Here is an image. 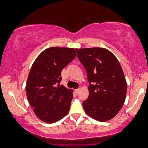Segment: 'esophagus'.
Wrapping results in <instances>:
<instances>
[{"label":"esophagus","instance_id":"34e87169","mask_svg":"<svg viewBox=\"0 0 148 148\" xmlns=\"http://www.w3.org/2000/svg\"><path fill=\"white\" fill-rule=\"evenodd\" d=\"M79 89H76V90H75V92H76V93H77V92H79Z\"/></svg>","mask_w":148,"mask_h":148}]
</instances>
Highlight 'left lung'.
<instances>
[{"mask_svg":"<svg viewBox=\"0 0 148 148\" xmlns=\"http://www.w3.org/2000/svg\"><path fill=\"white\" fill-rule=\"evenodd\" d=\"M87 72L89 97L83 102L86 113L97 121L111 119L124 104L127 82L114 55L102 47L76 49Z\"/></svg>","mask_w":148,"mask_h":148,"instance_id":"8db88e82","label":"left lung"}]
</instances>
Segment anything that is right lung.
<instances>
[{
	"instance_id": "add662e5",
	"label": "right lung",
	"mask_w": 148,
	"mask_h": 148,
	"mask_svg": "<svg viewBox=\"0 0 148 148\" xmlns=\"http://www.w3.org/2000/svg\"><path fill=\"white\" fill-rule=\"evenodd\" d=\"M76 56L74 48L49 47L32 65L25 87L27 97L35 115L45 123H56L69 113L73 92L59 84L62 70Z\"/></svg>"
}]
</instances>
